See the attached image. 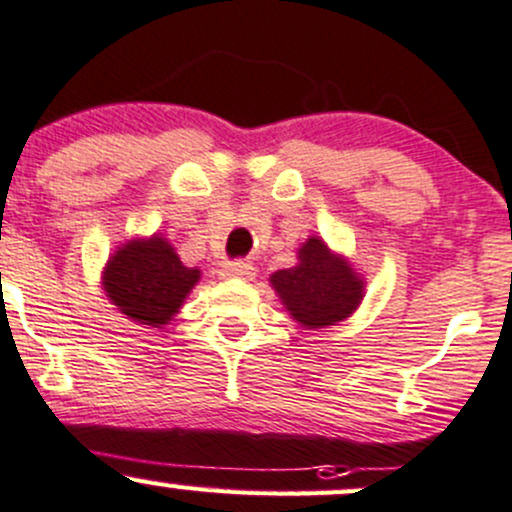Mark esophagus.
<instances>
[{
	"label": "esophagus",
	"instance_id": "1",
	"mask_svg": "<svg viewBox=\"0 0 512 512\" xmlns=\"http://www.w3.org/2000/svg\"><path fill=\"white\" fill-rule=\"evenodd\" d=\"M218 274H221L223 279H243V282H250V279H255V267L245 260L223 262Z\"/></svg>",
	"mask_w": 512,
	"mask_h": 512
}]
</instances>
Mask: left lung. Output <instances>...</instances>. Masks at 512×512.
I'll return each mask as SVG.
<instances>
[{
    "instance_id": "left-lung-1",
    "label": "left lung",
    "mask_w": 512,
    "mask_h": 512,
    "mask_svg": "<svg viewBox=\"0 0 512 512\" xmlns=\"http://www.w3.org/2000/svg\"><path fill=\"white\" fill-rule=\"evenodd\" d=\"M296 260L294 267L269 274V284L301 328H330L357 311L367 282L345 255L330 250L318 235H308Z\"/></svg>"
}]
</instances>
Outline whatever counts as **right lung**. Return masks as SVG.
I'll use <instances>...</instances> for the list:
<instances>
[{
	"mask_svg": "<svg viewBox=\"0 0 512 512\" xmlns=\"http://www.w3.org/2000/svg\"><path fill=\"white\" fill-rule=\"evenodd\" d=\"M201 269L187 267L160 233L121 243L106 260L101 289L128 320L165 328L199 284Z\"/></svg>",
	"mask_w": 512,
	"mask_h": 512,
	"instance_id": "add662e5",
	"label": "right lung"
}]
</instances>
